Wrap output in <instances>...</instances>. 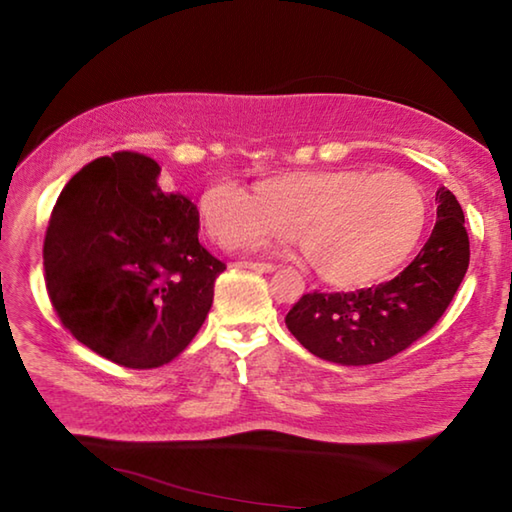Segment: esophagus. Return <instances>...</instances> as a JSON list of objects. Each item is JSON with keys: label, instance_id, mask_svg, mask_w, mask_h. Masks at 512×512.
Instances as JSON below:
<instances>
[{"label": "esophagus", "instance_id": "34e87169", "mask_svg": "<svg viewBox=\"0 0 512 512\" xmlns=\"http://www.w3.org/2000/svg\"><path fill=\"white\" fill-rule=\"evenodd\" d=\"M235 266L255 270V273H273V270H277L275 264H266V262H239V264H235Z\"/></svg>", "mask_w": 512, "mask_h": 512}]
</instances>
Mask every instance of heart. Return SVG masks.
I'll return each mask as SVG.
<instances>
[{
  "label": "heart",
  "mask_w": 512,
  "mask_h": 512,
  "mask_svg": "<svg viewBox=\"0 0 512 512\" xmlns=\"http://www.w3.org/2000/svg\"><path fill=\"white\" fill-rule=\"evenodd\" d=\"M427 193L402 171H288L250 193L235 180L204 191L206 233L224 248L299 233L319 277L361 288L387 277L416 248L427 224Z\"/></svg>",
  "instance_id": "obj_1"
}]
</instances>
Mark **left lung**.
I'll return each instance as SVG.
<instances>
[{"label": "left lung", "mask_w": 512, "mask_h": 512, "mask_svg": "<svg viewBox=\"0 0 512 512\" xmlns=\"http://www.w3.org/2000/svg\"><path fill=\"white\" fill-rule=\"evenodd\" d=\"M438 220L416 259L394 279L354 292H308L286 314L292 336L339 365L383 363L427 334L469 268V233L455 195L440 187Z\"/></svg>", "instance_id": "1"}]
</instances>
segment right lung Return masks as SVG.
<instances>
[{"mask_svg":"<svg viewBox=\"0 0 512 512\" xmlns=\"http://www.w3.org/2000/svg\"><path fill=\"white\" fill-rule=\"evenodd\" d=\"M158 176L134 151L92 160L63 187L43 242L63 328L129 369L165 365L193 341L226 270L200 244L198 206Z\"/></svg>","mask_w":512,"mask_h":512,"instance_id":"1","label":"right lung"}]
</instances>
